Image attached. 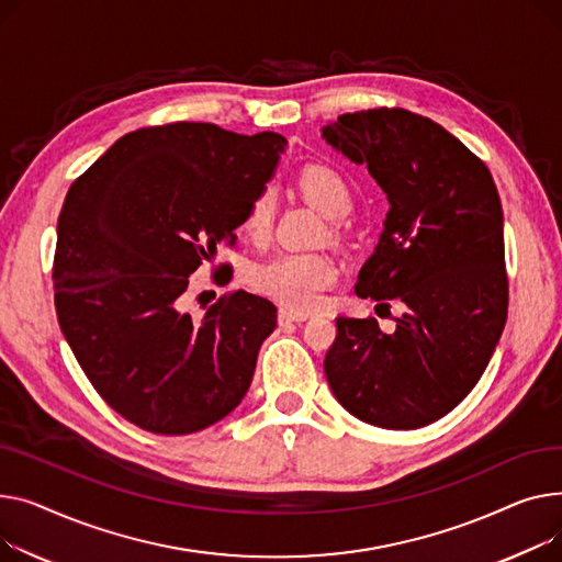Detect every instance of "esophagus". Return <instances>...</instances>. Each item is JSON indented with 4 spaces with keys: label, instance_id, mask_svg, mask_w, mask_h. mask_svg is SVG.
I'll return each mask as SVG.
<instances>
[{
    "label": "esophagus",
    "instance_id": "esophagus-1",
    "mask_svg": "<svg viewBox=\"0 0 562 562\" xmlns=\"http://www.w3.org/2000/svg\"><path fill=\"white\" fill-rule=\"evenodd\" d=\"M308 319V315H302V313H290V311H279V324L283 326V324H290V322H296V324H300V322H306Z\"/></svg>",
    "mask_w": 562,
    "mask_h": 562
}]
</instances>
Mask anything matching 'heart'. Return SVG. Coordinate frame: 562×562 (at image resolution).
Wrapping results in <instances>:
<instances>
[{
  "label": "heart",
  "instance_id": "heart-1",
  "mask_svg": "<svg viewBox=\"0 0 562 562\" xmlns=\"http://www.w3.org/2000/svg\"><path fill=\"white\" fill-rule=\"evenodd\" d=\"M300 188L328 220H342L353 209L349 183L331 168L315 165V168L304 170L300 177ZM274 215V186L260 188L245 213L243 234L254 243H262L270 236ZM336 279L338 266L334 258L308 251H279L256 262L249 270V285L256 292L270 296L277 304L296 313H308L317 308L322 302V292L328 285H334Z\"/></svg>",
  "mask_w": 562,
  "mask_h": 562
}]
</instances>
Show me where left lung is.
<instances>
[{
	"label": "left lung",
	"mask_w": 562,
	"mask_h": 562,
	"mask_svg": "<svg viewBox=\"0 0 562 562\" xmlns=\"http://www.w3.org/2000/svg\"><path fill=\"white\" fill-rule=\"evenodd\" d=\"M322 138L366 165L390 209L356 294L404 304L397 326L338 317L324 358L336 400L360 422L422 428L463 402L508 315L504 211L485 162L434 120L404 109L345 113Z\"/></svg>",
	"instance_id": "1"
}]
</instances>
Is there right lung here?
Returning a JSON list of instances; mask_svg holds the SVG:
<instances>
[{"label":"right lung","mask_w":562,"mask_h":562,"mask_svg":"<svg viewBox=\"0 0 562 562\" xmlns=\"http://www.w3.org/2000/svg\"><path fill=\"white\" fill-rule=\"evenodd\" d=\"M288 140L209 122L138 128L72 183L58 217L60 331L102 400L131 424L186 436L247 394L277 308L245 290L194 322L188 277L217 254Z\"/></svg>","instance_id":"obj_1"}]
</instances>
